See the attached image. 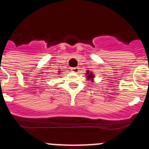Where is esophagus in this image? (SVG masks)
<instances>
[{
    "instance_id": "obj_1",
    "label": "esophagus",
    "mask_w": 149,
    "mask_h": 149,
    "mask_svg": "<svg viewBox=\"0 0 149 149\" xmlns=\"http://www.w3.org/2000/svg\"><path fill=\"white\" fill-rule=\"evenodd\" d=\"M72 70L73 72H75V73H79L80 72V68L79 67H75V68H72Z\"/></svg>"
}]
</instances>
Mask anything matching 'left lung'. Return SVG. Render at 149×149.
Returning <instances> with one entry per match:
<instances>
[{
  "mask_svg": "<svg viewBox=\"0 0 149 149\" xmlns=\"http://www.w3.org/2000/svg\"><path fill=\"white\" fill-rule=\"evenodd\" d=\"M87 74H89V75L88 76V77H89V78H93V75L92 74V73L89 74V72H87Z\"/></svg>",
  "mask_w": 149,
  "mask_h": 149,
  "instance_id": "obj_1",
  "label": "left lung"
}]
</instances>
